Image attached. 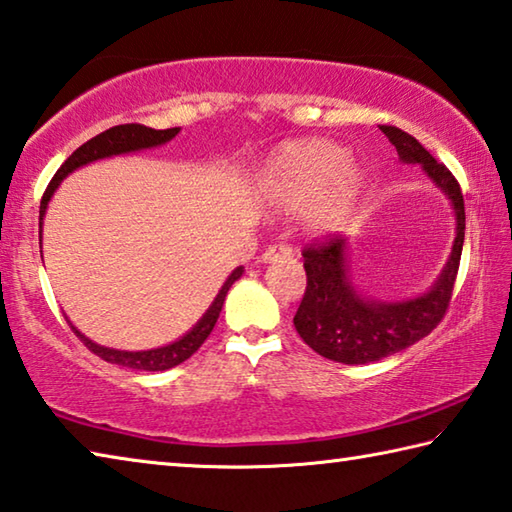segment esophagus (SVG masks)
<instances>
[{
  "label": "esophagus",
  "instance_id": "obj_1",
  "mask_svg": "<svg viewBox=\"0 0 512 512\" xmlns=\"http://www.w3.org/2000/svg\"><path fill=\"white\" fill-rule=\"evenodd\" d=\"M294 251L290 245H270L263 251V263H272V261H279V258H292Z\"/></svg>",
  "mask_w": 512,
  "mask_h": 512
}]
</instances>
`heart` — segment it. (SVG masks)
<instances>
[{
	"label": "heart",
	"mask_w": 512,
	"mask_h": 512,
	"mask_svg": "<svg viewBox=\"0 0 512 512\" xmlns=\"http://www.w3.org/2000/svg\"><path fill=\"white\" fill-rule=\"evenodd\" d=\"M362 177L348 150L330 141H297L274 155L265 173L267 197L288 213L319 202L324 218L335 215L360 191Z\"/></svg>",
	"instance_id": "b5f03b06"
}]
</instances>
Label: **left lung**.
I'll return each mask as SVG.
<instances>
[{
  "label": "left lung",
  "instance_id": "1",
  "mask_svg": "<svg viewBox=\"0 0 512 512\" xmlns=\"http://www.w3.org/2000/svg\"><path fill=\"white\" fill-rule=\"evenodd\" d=\"M380 130L396 146L402 161L423 164L425 173L450 197L456 238L450 261L434 288L423 297L400 303L366 301L351 288L346 279V242L337 233H326V238L303 247L308 283L294 315V328L312 351L342 364L378 362L432 333L450 308L463 251L465 204L456 177L409 132L396 125H380Z\"/></svg>",
  "mask_w": 512,
  "mask_h": 512
}]
</instances>
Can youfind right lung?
I'll use <instances>...</instances> for the list:
<instances>
[{"mask_svg": "<svg viewBox=\"0 0 512 512\" xmlns=\"http://www.w3.org/2000/svg\"><path fill=\"white\" fill-rule=\"evenodd\" d=\"M177 132H179V128L152 130V128H148V125H141V123H125V125H114V128L96 134L94 139H89L87 143H83V146L76 148L65 159V164H62L56 170V175H53V179L47 186V191H44V195H42V202H40V236H42V218H44V211H47V204L51 200V195H53V191H56L62 179H65L71 173V170H76V168L85 166V164H92V161L103 159V157L123 155V152H134V150L161 146V143L173 139ZM240 274H242V267L233 270L229 279L224 281L222 290L218 292V297H215V301L211 303V308L206 310V315L200 321H197V326L191 330V333H186L182 339H177V342L168 344V346L152 348V351H137V353L114 351V348H105V346L94 344L92 339H87L83 333H80V330H76L71 324L69 326H71V330H74L80 342H83L89 348V351L101 357V360H105V362L128 366V369H139V371L173 369V366L188 360V357H191L197 351V348L204 344V339L211 335L215 321H218V317H220L224 297H227L231 285L240 279Z\"/></svg>", "mask_w": 512, "mask_h": 512, "instance_id": "obj_1", "label": "right lung"}]
</instances>
